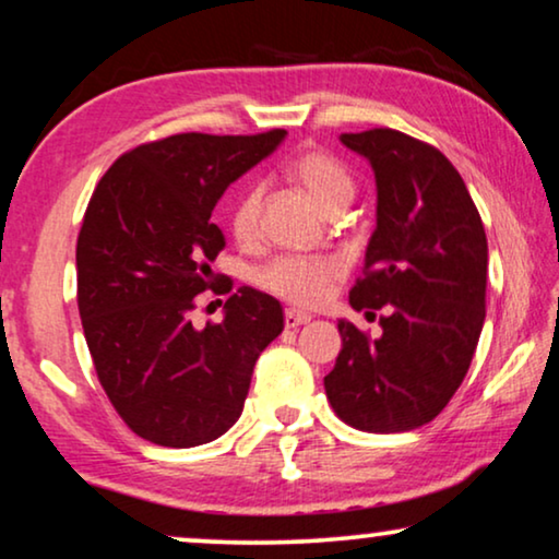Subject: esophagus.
I'll list each match as a JSON object with an SVG mask.
<instances>
[{
    "label": "esophagus",
    "mask_w": 559,
    "mask_h": 559,
    "mask_svg": "<svg viewBox=\"0 0 559 559\" xmlns=\"http://www.w3.org/2000/svg\"><path fill=\"white\" fill-rule=\"evenodd\" d=\"M306 323H310L308 313H302V310H297V308L285 310V325H287V329H300V325H306Z\"/></svg>",
    "instance_id": "1"
}]
</instances>
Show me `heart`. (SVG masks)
Returning <instances> with one entry per match:
<instances>
[{"mask_svg": "<svg viewBox=\"0 0 559 559\" xmlns=\"http://www.w3.org/2000/svg\"><path fill=\"white\" fill-rule=\"evenodd\" d=\"M289 179L316 202L323 215H342L354 200V179L346 166L323 151H306L287 166ZM264 187L243 185L230 205V230L241 243L259 238ZM344 264L333 257H280L259 272V285L295 306H318L342 280Z\"/></svg>", "mask_w": 559, "mask_h": 559, "instance_id": "b5f03b06", "label": "heart"}]
</instances>
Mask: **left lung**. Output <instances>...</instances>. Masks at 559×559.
<instances>
[{"label": "left lung", "instance_id": "obj_1", "mask_svg": "<svg viewBox=\"0 0 559 559\" xmlns=\"http://www.w3.org/2000/svg\"><path fill=\"white\" fill-rule=\"evenodd\" d=\"M338 141L374 171L377 226L354 310H380L367 338L342 318V352L323 377L344 424L411 431L437 418L465 380L485 323L488 241L465 182L441 151L390 128Z\"/></svg>", "mask_w": 559, "mask_h": 559}]
</instances>
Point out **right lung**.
I'll return each mask as SVG.
<instances>
[{"instance_id":"1","label":"right lung","mask_w":559,"mask_h":559,"mask_svg":"<svg viewBox=\"0 0 559 559\" xmlns=\"http://www.w3.org/2000/svg\"><path fill=\"white\" fill-rule=\"evenodd\" d=\"M285 138H164L120 156L92 194L76 241L79 316L107 397L146 441L185 449L223 437L259 354L285 329L280 302L251 287L228 297L221 323H192L226 249L210 215Z\"/></svg>"}]
</instances>
